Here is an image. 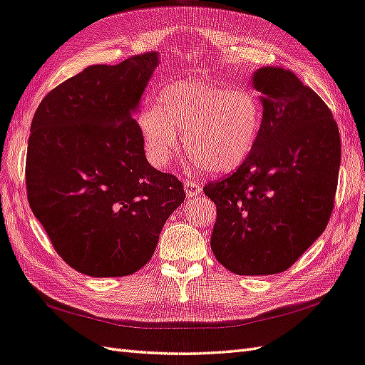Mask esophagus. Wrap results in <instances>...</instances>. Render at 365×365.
<instances>
[{
  "label": "esophagus",
  "mask_w": 365,
  "mask_h": 365,
  "mask_svg": "<svg viewBox=\"0 0 365 365\" xmlns=\"http://www.w3.org/2000/svg\"><path fill=\"white\" fill-rule=\"evenodd\" d=\"M202 185L200 184V181L193 180V178H185L184 180V190L187 193V197H197V195L201 193Z\"/></svg>",
  "instance_id": "esophagus-1"
}]
</instances>
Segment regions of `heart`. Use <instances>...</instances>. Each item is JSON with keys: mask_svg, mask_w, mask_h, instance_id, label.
Returning <instances> with one entry per match:
<instances>
[{"mask_svg": "<svg viewBox=\"0 0 365 365\" xmlns=\"http://www.w3.org/2000/svg\"><path fill=\"white\" fill-rule=\"evenodd\" d=\"M263 125V105L252 91L220 85L173 83L139 115L147 156L165 165L176 153L178 133L192 161L213 175L242 165Z\"/></svg>", "mask_w": 365, "mask_h": 365, "instance_id": "b5f03b06", "label": "heart"}]
</instances>
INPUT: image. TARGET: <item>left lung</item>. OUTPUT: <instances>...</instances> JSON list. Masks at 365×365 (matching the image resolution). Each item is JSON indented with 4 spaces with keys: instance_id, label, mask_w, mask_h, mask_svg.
Instances as JSON below:
<instances>
[{
    "instance_id": "8db88e82",
    "label": "left lung",
    "mask_w": 365,
    "mask_h": 365,
    "mask_svg": "<svg viewBox=\"0 0 365 365\" xmlns=\"http://www.w3.org/2000/svg\"><path fill=\"white\" fill-rule=\"evenodd\" d=\"M257 144L234 173L204 185L215 202L210 247L238 275L287 271L330 221L341 165V136L327 103L282 68H262Z\"/></svg>"
}]
</instances>
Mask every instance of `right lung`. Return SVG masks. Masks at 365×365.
Returning <instances> with one entry per match:
<instances>
[{
  "instance_id": "obj_1",
  "label": "right lung",
  "mask_w": 365,
  "mask_h": 365,
  "mask_svg": "<svg viewBox=\"0 0 365 365\" xmlns=\"http://www.w3.org/2000/svg\"><path fill=\"white\" fill-rule=\"evenodd\" d=\"M156 52L93 65L40 102L31 123L26 190L57 254L78 272L122 277L145 266L182 182L148 164L131 113Z\"/></svg>"
}]
</instances>
